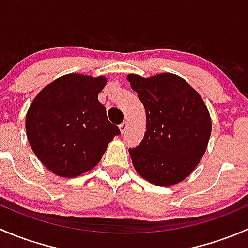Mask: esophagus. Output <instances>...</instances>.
<instances>
[{
  "instance_id": "obj_1",
  "label": "esophagus",
  "mask_w": 248,
  "mask_h": 248,
  "mask_svg": "<svg viewBox=\"0 0 248 248\" xmlns=\"http://www.w3.org/2000/svg\"><path fill=\"white\" fill-rule=\"evenodd\" d=\"M127 127H128V122H126V121H124L121 124H120L119 128H120V131H121V133H124V132L127 131Z\"/></svg>"
}]
</instances>
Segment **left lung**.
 <instances>
[{
	"label": "left lung",
	"instance_id": "8db88e82",
	"mask_svg": "<svg viewBox=\"0 0 248 248\" xmlns=\"http://www.w3.org/2000/svg\"><path fill=\"white\" fill-rule=\"evenodd\" d=\"M127 80L146 112L144 138L129 149L134 168L157 186L182 181L198 166L211 134V117L201 94L171 73L128 74Z\"/></svg>",
	"mask_w": 248,
	"mask_h": 248
}]
</instances>
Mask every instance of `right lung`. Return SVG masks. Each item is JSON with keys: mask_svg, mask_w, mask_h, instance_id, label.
Returning <instances> with one entry per match:
<instances>
[{"mask_svg": "<svg viewBox=\"0 0 248 248\" xmlns=\"http://www.w3.org/2000/svg\"><path fill=\"white\" fill-rule=\"evenodd\" d=\"M107 78L71 73L36 96L26 114V134L39 161L61 177H76L98 164L120 129L98 101Z\"/></svg>", "mask_w": 248, "mask_h": 248, "instance_id": "obj_1", "label": "right lung"}]
</instances>
